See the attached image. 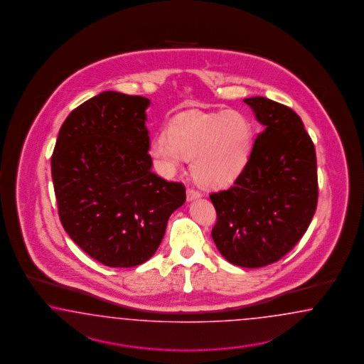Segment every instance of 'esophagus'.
<instances>
[{
	"label": "esophagus",
	"mask_w": 364,
	"mask_h": 364,
	"mask_svg": "<svg viewBox=\"0 0 364 364\" xmlns=\"http://www.w3.org/2000/svg\"><path fill=\"white\" fill-rule=\"evenodd\" d=\"M201 198V193L196 191V189H193V188H188L187 189V200L188 201H193V200H196V198Z\"/></svg>",
	"instance_id": "esophagus-1"
}]
</instances>
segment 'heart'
<instances>
[{
    "instance_id": "heart-1",
    "label": "heart",
    "mask_w": 364,
    "mask_h": 364,
    "mask_svg": "<svg viewBox=\"0 0 364 364\" xmlns=\"http://www.w3.org/2000/svg\"><path fill=\"white\" fill-rule=\"evenodd\" d=\"M252 127L237 110L180 114L164 133L156 134L149 154L159 172L171 176L191 160V172L205 187H223L242 173L247 164Z\"/></svg>"
}]
</instances>
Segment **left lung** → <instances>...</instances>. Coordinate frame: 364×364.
<instances>
[{"mask_svg": "<svg viewBox=\"0 0 364 364\" xmlns=\"http://www.w3.org/2000/svg\"><path fill=\"white\" fill-rule=\"evenodd\" d=\"M244 102L264 131L233 186L210 195L218 213L212 239L232 264L259 268L280 260L307 231L318 204L316 154L291 108L260 96Z\"/></svg>", "mask_w": 364, "mask_h": 364, "instance_id": "obj_1", "label": "left lung"}]
</instances>
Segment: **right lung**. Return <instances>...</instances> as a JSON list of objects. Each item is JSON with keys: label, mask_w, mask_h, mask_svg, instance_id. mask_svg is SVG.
<instances>
[{"label": "right lung", "mask_w": 364, "mask_h": 364, "mask_svg": "<svg viewBox=\"0 0 364 364\" xmlns=\"http://www.w3.org/2000/svg\"><path fill=\"white\" fill-rule=\"evenodd\" d=\"M149 104L102 92L72 110L55 141L52 178L61 224L84 252L108 267L151 259L169 216L186 203L181 183L151 169Z\"/></svg>", "instance_id": "add662e5"}]
</instances>
